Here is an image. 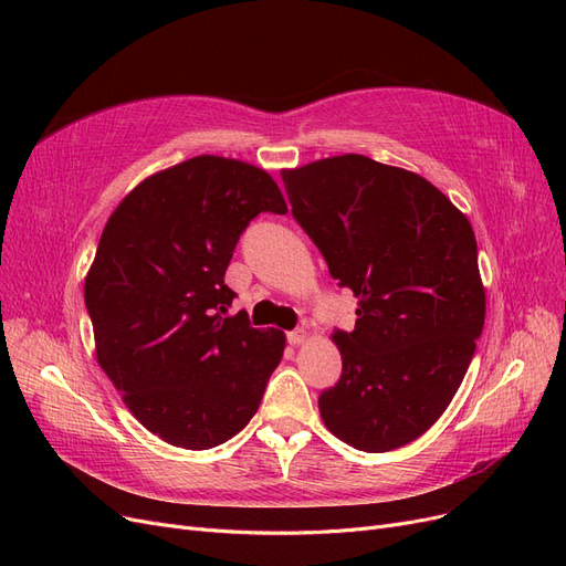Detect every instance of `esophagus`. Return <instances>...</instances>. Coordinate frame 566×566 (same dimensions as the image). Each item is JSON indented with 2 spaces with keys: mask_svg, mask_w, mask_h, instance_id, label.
Listing matches in <instances>:
<instances>
[{
  "mask_svg": "<svg viewBox=\"0 0 566 566\" xmlns=\"http://www.w3.org/2000/svg\"><path fill=\"white\" fill-rule=\"evenodd\" d=\"M286 340H289L291 345H298V343H303V340H305V329H294V332H289V334H286Z\"/></svg>",
  "mask_w": 566,
  "mask_h": 566,
  "instance_id": "obj_1",
  "label": "esophagus"
}]
</instances>
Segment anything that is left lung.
<instances>
[{
	"mask_svg": "<svg viewBox=\"0 0 566 566\" xmlns=\"http://www.w3.org/2000/svg\"><path fill=\"white\" fill-rule=\"evenodd\" d=\"M282 178L291 216L359 298L355 329H334L343 369L319 395L322 421L359 451L405 447L444 413L475 355V232L426 178L364 155Z\"/></svg>",
	"mask_w": 566,
	"mask_h": 566,
	"instance_id": "8db88e82",
	"label": "left lung"
}]
</instances>
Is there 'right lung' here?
Masks as SVG:
<instances>
[{"label":"right lung","mask_w":566,"mask_h":566,"mask_svg":"<svg viewBox=\"0 0 566 566\" xmlns=\"http://www.w3.org/2000/svg\"><path fill=\"white\" fill-rule=\"evenodd\" d=\"M286 213L263 169L192 157L145 178L105 223L84 282L96 357L164 442L211 449L259 411L284 334L253 329L226 270L259 213Z\"/></svg>","instance_id":"obj_1"}]
</instances>
